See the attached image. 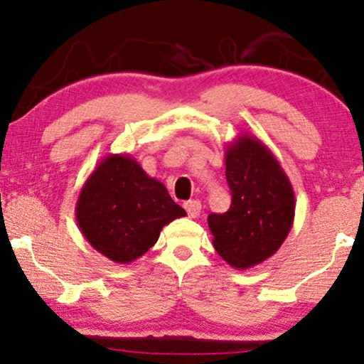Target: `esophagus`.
Instances as JSON below:
<instances>
[{
	"mask_svg": "<svg viewBox=\"0 0 364 364\" xmlns=\"http://www.w3.org/2000/svg\"><path fill=\"white\" fill-rule=\"evenodd\" d=\"M184 209H186L189 218H198L201 213V203L198 199H191V201L184 203Z\"/></svg>",
	"mask_w": 364,
	"mask_h": 364,
	"instance_id": "34e87169",
	"label": "esophagus"
}]
</instances>
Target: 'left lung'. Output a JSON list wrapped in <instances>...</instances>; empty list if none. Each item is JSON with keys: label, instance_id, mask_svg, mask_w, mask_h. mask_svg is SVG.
Returning <instances> with one entry per match:
<instances>
[{"label": "left lung", "instance_id": "obj_1", "mask_svg": "<svg viewBox=\"0 0 364 364\" xmlns=\"http://www.w3.org/2000/svg\"><path fill=\"white\" fill-rule=\"evenodd\" d=\"M229 211L209 214L218 254L234 269L254 267L277 252L295 218V193L274 153L259 138L237 135L226 146Z\"/></svg>", "mask_w": 364, "mask_h": 364}]
</instances>
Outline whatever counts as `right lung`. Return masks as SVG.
<instances>
[{
    "label": "right lung",
    "instance_id": "add662e5",
    "mask_svg": "<svg viewBox=\"0 0 364 364\" xmlns=\"http://www.w3.org/2000/svg\"><path fill=\"white\" fill-rule=\"evenodd\" d=\"M186 216L161 181L150 178L135 158L107 155L80 189L75 219L97 252L130 264L156 244L163 226Z\"/></svg>",
    "mask_w": 364,
    "mask_h": 364
}]
</instances>
